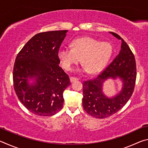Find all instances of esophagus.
I'll return each instance as SVG.
<instances>
[{
    "label": "esophagus",
    "mask_w": 148,
    "mask_h": 148,
    "mask_svg": "<svg viewBox=\"0 0 148 148\" xmlns=\"http://www.w3.org/2000/svg\"><path fill=\"white\" fill-rule=\"evenodd\" d=\"M70 79H71V82H74L75 81H77V80H78V78H77V77H70Z\"/></svg>",
    "instance_id": "1"
}]
</instances>
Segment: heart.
Listing matches in <instances>:
<instances>
[{
	"label": "heart",
	"instance_id": "heart-1",
	"mask_svg": "<svg viewBox=\"0 0 148 148\" xmlns=\"http://www.w3.org/2000/svg\"><path fill=\"white\" fill-rule=\"evenodd\" d=\"M71 47V49L62 47L58 51L62 66L69 71L81 59L84 67L80 71L98 73L104 68L113 53V47L108 42H101L88 36L74 40Z\"/></svg>",
	"mask_w": 148,
	"mask_h": 148
}]
</instances>
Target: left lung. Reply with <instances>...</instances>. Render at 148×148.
<instances>
[{
  "label": "left lung",
  "mask_w": 148,
  "mask_h": 148,
  "mask_svg": "<svg viewBox=\"0 0 148 148\" xmlns=\"http://www.w3.org/2000/svg\"><path fill=\"white\" fill-rule=\"evenodd\" d=\"M121 40V50L114 61L94 79L83 83V106L87 114L103 119L116 114L123 107L132 96L136 78V61L131 49L118 34L110 32ZM117 77L123 82L119 93L111 98L102 91L103 83L107 79Z\"/></svg>",
  "instance_id": "left-lung-1"
}]
</instances>
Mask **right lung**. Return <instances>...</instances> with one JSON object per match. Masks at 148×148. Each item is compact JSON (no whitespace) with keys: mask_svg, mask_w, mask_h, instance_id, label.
Segmentation results:
<instances>
[{"mask_svg":"<svg viewBox=\"0 0 148 148\" xmlns=\"http://www.w3.org/2000/svg\"><path fill=\"white\" fill-rule=\"evenodd\" d=\"M67 31L36 34L27 42L15 61V91L23 106L37 116H53L62 108L63 92L71 82L59 66L58 51ZM30 79L34 82L31 84Z\"/></svg>","mask_w":148,"mask_h":148,"instance_id":"1","label":"right lung"}]
</instances>
